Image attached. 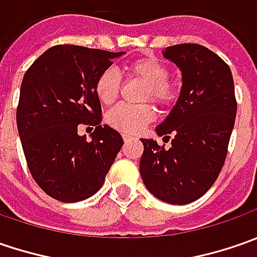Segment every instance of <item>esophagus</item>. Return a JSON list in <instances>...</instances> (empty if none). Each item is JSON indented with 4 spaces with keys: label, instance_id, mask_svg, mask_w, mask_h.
<instances>
[{
    "label": "esophagus",
    "instance_id": "1",
    "mask_svg": "<svg viewBox=\"0 0 257 257\" xmlns=\"http://www.w3.org/2000/svg\"><path fill=\"white\" fill-rule=\"evenodd\" d=\"M123 140L127 143V142H130V140H132V137H130V136H127V134H123Z\"/></svg>",
    "mask_w": 257,
    "mask_h": 257
}]
</instances>
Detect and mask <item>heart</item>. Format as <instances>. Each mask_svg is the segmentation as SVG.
Listing matches in <instances>:
<instances>
[{
	"instance_id": "1",
	"label": "heart",
	"mask_w": 257,
	"mask_h": 257,
	"mask_svg": "<svg viewBox=\"0 0 257 257\" xmlns=\"http://www.w3.org/2000/svg\"><path fill=\"white\" fill-rule=\"evenodd\" d=\"M128 74L142 80L147 84L144 93V100H153L162 105L172 104L177 97V90L174 84L167 83L169 80V68L157 58H142L136 60L127 67ZM121 88V77L117 70L108 68L97 77L94 91L100 103L111 104L118 97ZM154 118V110L149 105L133 107L127 104H120L111 108L105 121L113 128L125 134H136L142 132L147 124Z\"/></svg>"
}]
</instances>
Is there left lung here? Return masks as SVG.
Here are the masks:
<instances>
[{"label": "left lung", "mask_w": 257, "mask_h": 257, "mask_svg": "<svg viewBox=\"0 0 257 257\" xmlns=\"http://www.w3.org/2000/svg\"><path fill=\"white\" fill-rule=\"evenodd\" d=\"M163 57L182 73L180 95L156 127L163 140L172 137V146L140 139V174L154 197L187 204L202 197L222 170L237 108L234 84L229 65L203 45H172Z\"/></svg>", "instance_id": "1"}]
</instances>
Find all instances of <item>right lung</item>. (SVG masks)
Segmentation results:
<instances>
[{"instance_id":"right-lung-1","label":"right lung","mask_w":257,"mask_h":257,"mask_svg":"<svg viewBox=\"0 0 257 257\" xmlns=\"http://www.w3.org/2000/svg\"><path fill=\"white\" fill-rule=\"evenodd\" d=\"M124 53L55 45L35 60L23 78L17 127L28 169L48 196L64 203L100 190L123 137L101 121L97 77ZM78 123H93L92 140Z\"/></svg>"}]
</instances>
